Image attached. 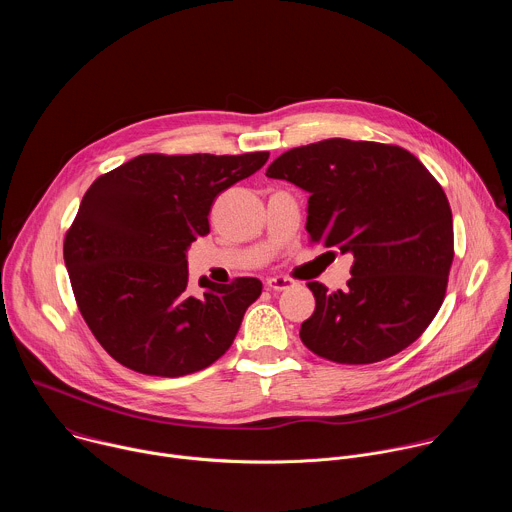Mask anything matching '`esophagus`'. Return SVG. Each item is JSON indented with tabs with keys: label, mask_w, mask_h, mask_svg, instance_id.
<instances>
[{
	"label": "esophagus",
	"mask_w": 512,
	"mask_h": 512,
	"mask_svg": "<svg viewBox=\"0 0 512 512\" xmlns=\"http://www.w3.org/2000/svg\"><path fill=\"white\" fill-rule=\"evenodd\" d=\"M265 285H267V289H271V291H283V289L294 287L296 281L285 277V275H275V277H269V279L265 281Z\"/></svg>",
	"instance_id": "obj_1"
}]
</instances>
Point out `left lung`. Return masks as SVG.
<instances>
[{"label":"left lung","instance_id":"obj_1","mask_svg":"<svg viewBox=\"0 0 512 512\" xmlns=\"http://www.w3.org/2000/svg\"><path fill=\"white\" fill-rule=\"evenodd\" d=\"M265 176L310 194L312 243L354 257L344 291L308 283L316 310L302 342L340 364L415 342L444 302L454 259L450 202L427 168L397 145L334 137L281 154Z\"/></svg>","mask_w":512,"mask_h":512}]
</instances>
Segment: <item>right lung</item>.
<instances>
[{
	"instance_id": "right-lung-1",
	"label": "right lung",
	"mask_w": 512,
	"mask_h": 512,
	"mask_svg": "<svg viewBox=\"0 0 512 512\" xmlns=\"http://www.w3.org/2000/svg\"><path fill=\"white\" fill-rule=\"evenodd\" d=\"M243 156H137L97 178L64 239L79 310L123 367L156 377L206 369L233 344L261 281L188 283V249L214 198L265 166Z\"/></svg>"
}]
</instances>
